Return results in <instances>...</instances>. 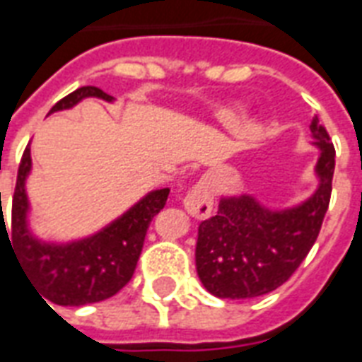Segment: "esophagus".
Wrapping results in <instances>:
<instances>
[{"instance_id": "esophagus-1", "label": "esophagus", "mask_w": 362, "mask_h": 362, "mask_svg": "<svg viewBox=\"0 0 362 362\" xmlns=\"http://www.w3.org/2000/svg\"><path fill=\"white\" fill-rule=\"evenodd\" d=\"M212 189L209 180H199L184 197V206L193 218H209L212 211Z\"/></svg>"}]
</instances>
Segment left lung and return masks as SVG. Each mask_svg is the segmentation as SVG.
I'll use <instances>...</instances> for the list:
<instances>
[{"label": "left lung", "instance_id": "obj_1", "mask_svg": "<svg viewBox=\"0 0 362 362\" xmlns=\"http://www.w3.org/2000/svg\"><path fill=\"white\" fill-rule=\"evenodd\" d=\"M310 129L321 150L315 167L319 187L310 199L272 211L250 195L222 197L216 214L201 222L195 266L214 296L243 300L279 288L317 241L332 193L336 150L319 117Z\"/></svg>", "mask_w": 362, "mask_h": 362}]
</instances>
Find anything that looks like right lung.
Segmentation results:
<instances>
[{
	"mask_svg": "<svg viewBox=\"0 0 362 362\" xmlns=\"http://www.w3.org/2000/svg\"><path fill=\"white\" fill-rule=\"evenodd\" d=\"M87 96H96L106 102L114 100V96L89 85L64 96L51 107L49 114L76 106ZM30 169L32 157L30 146H26L16 175L11 233H7L5 228L4 211L0 220V233L4 230L7 239L11 237L9 241L15 248L16 260L26 272L30 283L37 288L41 296L57 305H85L117 294L132 279L144 247L146 231L150 228L151 218L167 203L169 187L150 192L123 216L95 235L85 237L81 241L54 245L35 239L28 230L30 205L26 195V176Z\"/></svg>",
	"mask_w": 362,
	"mask_h": 362,
	"instance_id": "add662e5",
	"label": "right lung"
}]
</instances>
